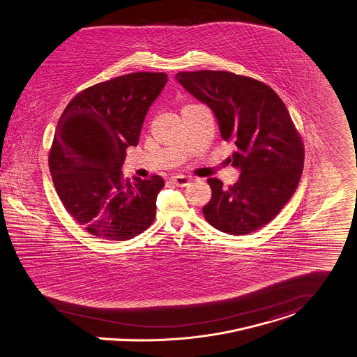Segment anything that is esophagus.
<instances>
[{"mask_svg":"<svg viewBox=\"0 0 357 357\" xmlns=\"http://www.w3.org/2000/svg\"><path fill=\"white\" fill-rule=\"evenodd\" d=\"M170 181H172L174 185H177V187H185V185L190 184L191 178L187 177V176H172V177H170Z\"/></svg>","mask_w":357,"mask_h":357,"instance_id":"obj_1","label":"esophagus"}]
</instances>
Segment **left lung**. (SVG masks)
<instances>
[{
	"mask_svg": "<svg viewBox=\"0 0 357 357\" xmlns=\"http://www.w3.org/2000/svg\"><path fill=\"white\" fill-rule=\"evenodd\" d=\"M176 80L210 106L222 139L237 147L231 165L240 178L227 190L207 180L206 221L238 236L267 225L292 197L304 166V144L285 103L267 84L227 70L178 72Z\"/></svg>",
	"mask_w": 357,
	"mask_h": 357,
	"instance_id": "1",
	"label": "left lung"
}]
</instances>
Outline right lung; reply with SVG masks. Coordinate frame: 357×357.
Masks as SVG:
<instances>
[{
    "label": "right lung",
    "instance_id": "add662e5",
    "mask_svg": "<svg viewBox=\"0 0 357 357\" xmlns=\"http://www.w3.org/2000/svg\"><path fill=\"white\" fill-rule=\"evenodd\" d=\"M167 82L135 72L94 84L66 105L49 153L54 188L70 217L102 240L126 241L154 222L161 176L123 180L126 150Z\"/></svg>",
    "mask_w": 357,
    "mask_h": 357
}]
</instances>
